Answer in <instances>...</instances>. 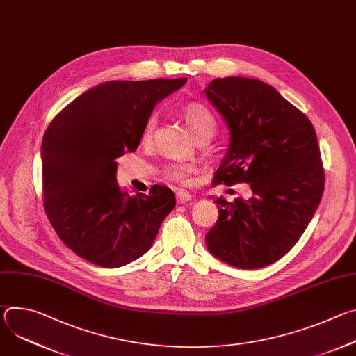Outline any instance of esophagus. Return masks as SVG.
Listing matches in <instances>:
<instances>
[{
  "label": "esophagus",
  "instance_id": "obj_1",
  "mask_svg": "<svg viewBox=\"0 0 356 356\" xmlns=\"http://www.w3.org/2000/svg\"><path fill=\"white\" fill-rule=\"evenodd\" d=\"M176 200H177V204H184V202H188L191 200V194L184 190H179L176 193Z\"/></svg>",
  "mask_w": 356,
  "mask_h": 356
}]
</instances>
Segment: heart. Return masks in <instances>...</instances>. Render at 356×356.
<instances>
[{"mask_svg": "<svg viewBox=\"0 0 356 356\" xmlns=\"http://www.w3.org/2000/svg\"><path fill=\"white\" fill-rule=\"evenodd\" d=\"M183 118L190 127V129L194 132L197 138L202 135H214L216 132V118L211 114V111L198 103H190L183 107L181 110ZM155 129V118H149L146 122V127L143 129V140H147ZM188 172L190 169L184 165H173L166 169L168 179L177 181V183H186L188 180Z\"/></svg>", "mask_w": 356, "mask_h": 356, "instance_id": "obj_1", "label": "heart"}]
</instances>
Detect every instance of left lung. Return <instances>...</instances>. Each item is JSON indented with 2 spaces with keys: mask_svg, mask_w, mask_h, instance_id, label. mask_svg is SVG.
Wrapping results in <instances>:
<instances>
[{
  "mask_svg": "<svg viewBox=\"0 0 356 356\" xmlns=\"http://www.w3.org/2000/svg\"><path fill=\"white\" fill-rule=\"evenodd\" d=\"M229 131L214 183H248L252 197H218L207 232L210 253L239 269H261L296 245L324 191V169L310 120L275 87L248 77L213 80L204 90Z\"/></svg>",
  "mask_w": 356,
  "mask_h": 356,
  "instance_id": "1",
  "label": "left lung"
}]
</instances>
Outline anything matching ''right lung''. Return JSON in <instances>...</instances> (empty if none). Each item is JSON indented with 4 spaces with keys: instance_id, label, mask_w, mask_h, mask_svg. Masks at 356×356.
Masks as SVG:
<instances>
[{
    "instance_id": "right-lung-1",
    "label": "right lung",
    "mask_w": 356,
    "mask_h": 356,
    "mask_svg": "<svg viewBox=\"0 0 356 356\" xmlns=\"http://www.w3.org/2000/svg\"><path fill=\"white\" fill-rule=\"evenodd\" d=\"M187 79L106 81L84 91L47 127L42 140L47 218L77 257L101 268L140 258L175 209L173 191L134 195L117 183V158L139 146L155 106Z\"/></svg>"
}]
</instances>
